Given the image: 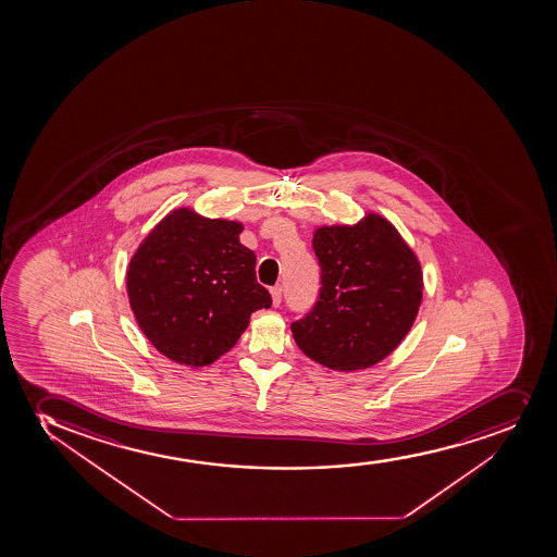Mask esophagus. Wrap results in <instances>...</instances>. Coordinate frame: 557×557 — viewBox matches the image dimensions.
I'll return each mask as SVG.
<instances>
[{
	"mask_svg": "<svg viewBox=\"0 0 557 557\" xmlns=\"http://www.w3.org/2000/svg\"><path fill=\"white\" fill-rule=\"evenodd\" d=\"M270 296H272V306H280L282 304V287L270 288Z\"/></svg>",
	"mask_w": 557,
	"mask_h": 557,
	"instance_id": "1",
	"label": "esophagus"
}]
</instances>
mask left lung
I'll return each mask as SVG.
<instances>
[{"instance_id": "1", "label": "left lung", "mask_w": 557, "mask_h": 557, "mask_svg": "<svg viewBox=\"0 0 557 557\" xmlns=\"http://www.w3.org/2000/svg\"><path fill=\"white\" fill-rule=\"evenodd\" d=\"M312 250L322 270L317 306L290 325L299 349L322 368L379 364L412 330L423 272L397 227L375 211L355 224L318 226Z\"/></svg>"}]
</instances>
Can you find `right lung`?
I'll use <instances>...</instances> for the list:
<instances>
[{"label": "right lung", "mask_w": 557, "mask_h": 557, "mask_svg": "<svg viewBox=\"0 0 557 557\" xmlns=\"http://www.w3.org/2000/svg\"><path fill=\"white\" fill-rule=\"evenodd\" d=\"M243 222L182 206L139 243L126 294L139 330L168 359L210 366L237 344L251 312L272 299L256 277V253L240 245Z\"/></svg>", "instance_id": "right-lung-1"}]
</instances>
